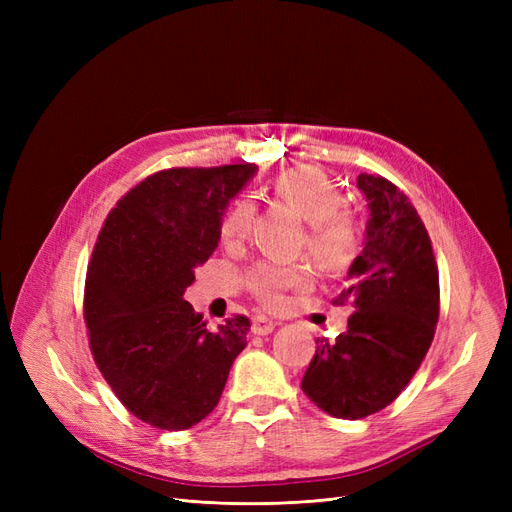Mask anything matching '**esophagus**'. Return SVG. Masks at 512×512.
Wrapping results in <instances>:
<instances>
[{
    "label": "esophagus",
    "mask_w": 512,
    "mask_h": 512,
    "mask_svg": "<svg viewBox=\"0 0 512 512\" xmlns=\"http://www.w3.org/2000/svg\"><path fill=\"white\" fill-rule=\"evenodd\" d=\"M275 327H277V322L267 316H254V320H252V331L256 335H269V333H273Z\"/></svg>",
    "instance_id": "1"
}]
</instances>
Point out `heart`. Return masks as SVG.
I'll return each instance as SVG.
<instances>
[{"instance_id":"heart-1","label":"heart","mask_w":512,"mask_h":512,"mask_svg":"<svg viewBox=\"0 0 512 512\" xmlns=\"http://www.w3.org/2000/svg\"><path fill=\"white\" fill-rule=\"evenodd\" d=\"M271 192L307 222V250L324 269L337 271L350 265L361 245L359 224L346 209L342 190L324 170L312 164L292 166L271 181ZM254 211L250 198L232 200L220 220L222 241H241L252 226ZM243 282L260 305L277 307L286 290L309 284V273L303 265L260 260L245 271Z\"/></svg>"}]
</instances>
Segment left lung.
Returning <instances> with one entry per match:
<instances>
[{
    "label": "left lung",
    "mask_w": 512,
    "mask_h": 512,
    "mask_svg": "<svg viewBox=\"0 0 512 512\" xmlns=\"http://www.w3.org/2000/svg\"><path fill=\"white\" fill-rule=\"evenodd\" d=\"M369 207L361 256L333 305L350 303L346 333L320 342L301 389L335 418H365L406 389L433 342L440 275L427 228L408 196L382 175L356 179Z\"/></svg>",
    "instance_id": "8db88e82"
}]
</instances>
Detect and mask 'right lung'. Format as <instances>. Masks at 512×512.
<instances>
[{"mask_svg":"<svg viewBox=\"0 0 512 512\" xmlns=\"http://www.w3.org/2000/svg\"><path fill=\"white\" fill-rule=\"evenodd\" d=\"M256 164L166 168L106 215L85 277L83 318L100 374L138 421L183 431L222 397L250 318L211 331L183 301L220 241V220Z\"/></svg>","mask_w":512,"mask_h":512,"instance_id":"obj_1","label":"right lung"}]
</instances>
